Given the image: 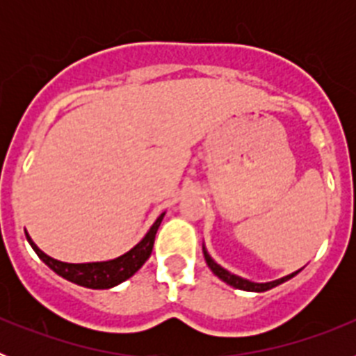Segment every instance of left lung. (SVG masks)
I'll list each match as a JSON object with an SVG mask.
<instances>
[{"instance_id": "8db88e82", "label": "left lung", "mask_w": 356, "mask_h": 356, "mask_svg": "<svg viewBox=\"0 0 356 356\" xmlns=\"http://www.w3.org/2000/svg\"><path fill=\"white\" fill-rule=\"evenodd\" d=\"M203 254H205V260H207V266L212 269L213 275L217 276V278H221L225 284L232 285V287L235 289H241V291H250V292H266L269 291V289L276 287V285L284 284V282H287V280H291L292 276L298 275V271L292 273V275H287L284 276V278L280 280H275V282H267V284H257V282H250V280L246 278H241V276L237 275H232L229 271H226L225 267H221L217 262H213V259L209 254V251H207V248L203 246Z\"/></svg>"}]
</instances>
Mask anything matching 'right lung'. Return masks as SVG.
Wrapping results in <instances>:
<instances>
[{
    "mask_svg": "<svg viewBox=\"0 0 356 356\" xmlns=\"http://www.w3.org/2000/svg\"><path fill=\"white\" fill-rule=\"evenodd\" d=\"M163 216H165V212L160 213V216L156 217V221L153 222L149 232L144 235V238L137 244V246H134L130 251H127V253L118 257V259L106 260V262H89V264L60 262V260L51 259L49 254L40 251L39 248H37L35 242L31 241V237L28 234H26V238L28 242H30V246L33 248V251L39 254V259L42 260L49 269H53L56 275L62 276V278L69 280V282H72V284L81 285V287H87V289H112L115 287V285L122 284L124 280L131 278V276H134L135 273L139 271L140 267L144 266V262L149 259L153 244H155L156 229H159Z\"/></svg>",
    "mask_w": 356,
    "mask_h": 356,
    "instance_id": "obj_1",
    "label": "right lung"
}]
</instances>
